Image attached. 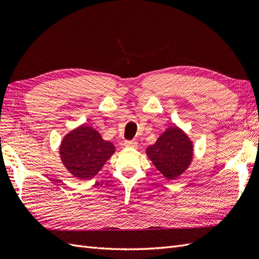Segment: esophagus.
Instances as JSON below:
<instances>
[{"label":"esophagus","mask_w":259,"mask_h":259,"mask_svg":"<svg viewBox=\"0 0 259 259\" xmlns=\"http://www.w3.org/2000/svg\"><path fill=\"white\" fill-rule=\"evenodd\" d=\"M124 146L126 148H136L137 142L136 140H126V142H124Z\"/></svg>","instance_id":"34e87169"}]
</instances>
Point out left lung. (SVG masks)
<instances>
[{
  "label": "left lung",
  "mask_w": 259,
  "mask_h": 259,
  "mask_svg": "<svg viewBox=\"0 0 259 259\" xmlns=\"http://www.w3.org/2000/svg\"><path fill=\"white\" fill-rule=\"evenodd\" d=\"M146 153L164 177L174 180L190 165L193 146L185 132L174 126L168 127L154 145L149 146Z\"/></svg>",
  "instance_id": "left-lung-1"
}]
</instances>
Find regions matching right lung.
Returning <instances> with one entry per match:
<instances>
[{
    "label": "right lung",
    "instance_id": "right-lung-1",
    "mask_svg": "<svg viewBox=\"0 0 259 259\" xmlns=\"http://www.w3.org/2000/svg\"><path fill=\"white\" fill-rule=\"evenodd\" d=\"M114 151L113 144L104 140L95 128L81 125L64 137L59 153L70 173L88 180L98 173Z\"/></svg>",
    "mask_w": 259,
    "mask_h": 259
}]
</instances>
